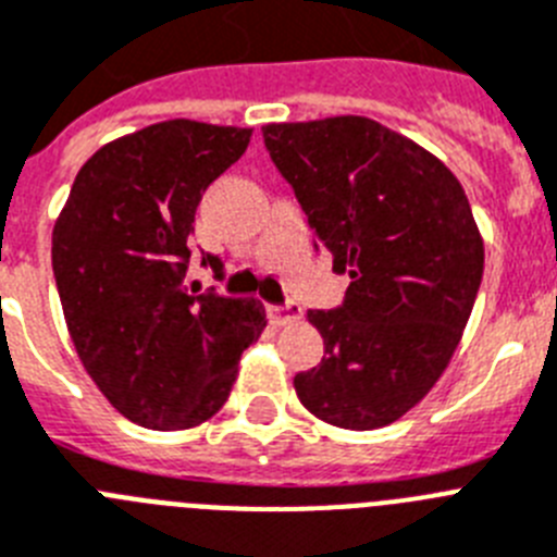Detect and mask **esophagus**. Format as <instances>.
Segmentation results:
<instances>
[{"label": "esophagus", "mask_w": 557, "mask_h": 557, "mask_svg": "<svg viewBox=\"0 0 557 557\" xmlns=\"http://www.w3.org/2000/svg\"><path fill=\"white\" fill-rule=\"evenodd\" d=\"M269 319L274 325H294L302 319V308L297 302H283V306H269Z\"/></svg>", "instance_id": "obj_1"}]
</instances>
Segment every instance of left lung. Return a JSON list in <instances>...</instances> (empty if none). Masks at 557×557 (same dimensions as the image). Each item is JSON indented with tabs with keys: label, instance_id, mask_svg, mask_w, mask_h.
<instances>
[{
	"label": "left lung",
	"instance_id": "obj_1",
	"mask_svg": "<svg viewBox=\"0 0 557 557\" xmlns=\"http://www.w3.org/2000/svg\"><path fill=\"white\" fill-rule=\"evenodd\" d=\"M265 151L350 274L345 302L308 311L325 356L294 375L308 412L367 432L406 414L446 370L471 317L485 246L446 164L367 117L263 125Z\"/></svg>",
	"mask_w": 557,
	"mask_h": 557
}]
</instances>
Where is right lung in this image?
<instances>
[{"instance_id":"1","label":"right lung","mask_w":557,"mask_h":557,"mask_svg":"<svg viewBox=\"0 0 557 557\" xmlns=\"http://www.w3.org/2000/svg\"><path fill=\"white\" fill-rule=\"evenodd\" d=\"M251 128L168 120L103 145L77 171L52 230V272L86 372L132 423L176 432L219 412L240 352L263 333L258 299L187 294L207 187ZM224 277V263L201 251Z\"/></svg>"}]
</instances>
